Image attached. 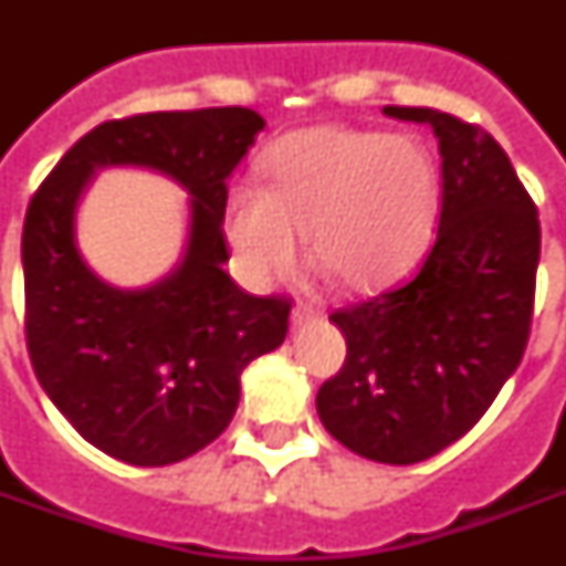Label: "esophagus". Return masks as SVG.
<instances>
[{
  "label": "esophagus",
  "instance_id": "obj_1",
  "mask_svg": "<svg viewBox=\"0 0 566 566\" xmlns=\"http://www.w3.org/2000/svg\"><path fill=\"white\" fill-rule=\"evenodd\" d=\"M319 317V308H314V305H293L291 311V319H293V326H300V323H308V319Z\"/></svg>",
  "mask_w": 566,
  "mask_h": 566
}]
</instances>
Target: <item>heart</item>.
Returning a JSON list of instances; mask_svg holds the SVG:
<instances>
[{"label":"heart","mask_w":566,"mask_h":566,"mask_svg":"<svg viewBox=\"0 0 566 566\" xmlns=\"http://www.w3.org/2000/svg\"><path fill=\"white\" fill-rule=\"evenodd\" d=\"M266 188L240 185L226 234L252 282L296 270L308 231L314 264L344 287L390 282L422 255L440 213V164L429 144L370 128L293 132L264 155Z\"/></svg>","instance_id":"1"}]
</instances>
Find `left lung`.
Listing matches in <instances>:
<instances>
[{
	"label": "left lung",
	"mask_w": 566,
	"mask_h": 566,
	"mask_svg": "<svg viewBox=\"0 0 566 566\" xmlns=\"http://www.w3.org/2000/svg\"><path fill=\"white\" fill-rule=\"evenodd\" d=\"M385 114L438 135L440 226L411 279L332 311L346 361L319 387L317 413L355 455L417 464L464 438L523 361L541 222L482 126L434 108Z\"/></svg>",
	"instance_id": "8db88e82"
}]
</instances>
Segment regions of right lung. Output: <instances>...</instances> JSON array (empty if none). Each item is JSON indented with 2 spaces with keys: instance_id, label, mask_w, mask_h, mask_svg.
Returning <instances> with one entry per match:
<instances>
[{
  "instance_id": "obj_1",
  "label": "right lung",
  "mask_w": 566,
  "mask_h": 566,
  "mask_svg": "<svg viewBox=\"0 0 566 566\" xmlns=\"http://www.w3.org/2000/svg\"><path fill=\"white\" fill-rule=\"evenodd\" d=\"M261 128L264 117L240 105L108 119L31 196L22 226L31 367L75 431L126 464H176L220 438L243 367L287 335L291 300L252 296L222 270L226 179ZM108 163L164 169L195 196L186 261L149 292L99 283L74 249L77 193Z\"/></svg>"
}]
</instances>
